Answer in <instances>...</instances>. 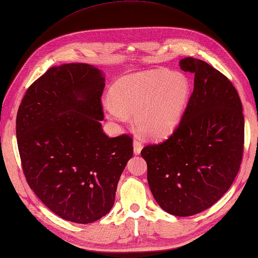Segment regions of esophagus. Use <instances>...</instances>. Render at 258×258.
Returning <instances> with one entry per match:
<instances>
[{
	"label": "esophagus",
	"mask_w": 258,
	"mask_h": 258,
	"mask_svg": "<svg viewBox=\"0 0 258 258\" xmlns=\"http://www.w3.org/2000/svg\"><path fill=\"white\" fill-rule=\"evenodd\" d=\"M133 147H134V154L139 155L143 149V144L140 139H135L133 142Z\"/></svg>",
	"instance_id": "1"
}]
</instances>
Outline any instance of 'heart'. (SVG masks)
Listing matches in <instances>:
<instances>
[{"label":"heart","mask_w":258,"mask_h":258,"mask_svg":"<svg viewBox=\"0 0 258 258\" xmlns=\"http://www.w3.org/2000/svg\"><path fill=\"white\" fill-rule=\"evenodd\" d=\"M190 95V83L181 74L166 69L144 71L118 79L111 88L109 115L126 122L135 114V124L152 139H165L180 122Z\"/></svg>","instance_id":"heart-1"}]
</instances>
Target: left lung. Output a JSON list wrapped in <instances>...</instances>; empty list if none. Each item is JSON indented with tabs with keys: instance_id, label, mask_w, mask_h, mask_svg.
Returning <instances> with one entry per match:
<instances>
[{
	"instance_id": "1",
	"label": "left lung",
	"mask_w": 258,
	"mask_h": 258,
	"mask_svg": "<svg viewBox=\"0 0 258 258\" xmlns=\"http://www.w3.org/2000/svg\"><path fill=\"white\" fill-rule=\"evenodd\" d=\"M195 75L194 92L168 140L147 145V180L159 207L190 217L221 199L239 170L244 148L242 102L232 82L192 57L179 62Z\"/></svg>"
}]
</instances>
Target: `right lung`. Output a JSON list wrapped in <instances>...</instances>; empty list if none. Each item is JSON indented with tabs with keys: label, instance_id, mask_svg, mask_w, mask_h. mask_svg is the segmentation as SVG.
Returning <instances> with one entry per match:
<instances>
[{
	"label": "right lung",
	"instance_id": "add662e5",
	"mask_svg": "<svg viewBox=\"0 0 258 258\" xmlns=\"http://www.w3.org/2000/svg\"><path fill=\"white\" fill-rule=\"evenodd\" d=\"M102 71L88 63L51 67L27 89L17 111L24 175L44 205L63 220L88 224L110 212L133 156L128 135L102 130Z\"/></svg>",
	"mask_w": 258,
	"mask_h": 258
}]
</instances>
